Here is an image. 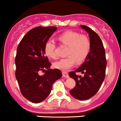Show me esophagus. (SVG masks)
Segmentation results:
<instances>
[{
  "label": "esophagus",
  "instance_id": "34e87169",
  "mask_svg": "<svg viewBox=\"0 0 121 121\" xmlns=\"http://www.w3.org/2000/svg\"><path fill=\"white\" fill-rule=\"evenodd\" d=\"M62 74H63V76L65 78H68L69 77V75H68V72H66V71H63L62 72Z\"/></svg>",
  "mask_w": 121,
  "mask_h": 121
}]
</instances>
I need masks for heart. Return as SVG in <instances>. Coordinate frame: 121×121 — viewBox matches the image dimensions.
Instances as JSON below:
<instances>
[{"mask_svg":"<svg viewBox=\"0 0 121 121\" xmlns=\"http://www.w3.org/2000/svg\"><path fill=\"white\" fill-rule=\"evenodd\" d=\"M60 43L67 46L66 57L61 59L54 63L56 68L62 71H67L72 68L77 61L81 63L85 60L91 52V44L89 38L74 31H66L59 35L57 38ZM55 43L52 40L46 42L44 52L47 57L56 59Z\"/></svg>","mask_w":121,"mask_h":121,"instance_id":"obj_1","label":"heart"}]
</instances>
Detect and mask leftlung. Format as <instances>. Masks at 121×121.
<instances>
[{"label":"left lung","mask_w":121,"mask_h":121,"mask_svg":"<svg viewBox=\"0 0 121 121\" xmlns=\"http://www.w3.org/2000/svg\"><path fill=\"white\" fill-rule=\"evenodd\" d=\"M89 33L91 44V52L80 67L69 75L75 80L76 86L69 91L71 95L79 100L88 99L96 95L105 78L107 61L105 50L99 35L89 26L81 25ZM81 72L83 77L76 74Z\"/></svg>","instance_id":"8db88e82"}]
</instances>
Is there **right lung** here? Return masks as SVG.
Returning <instances> with one entry per match:
<instances>
[{
  "mask_svg": "<svg viewBox=\"0 0 121 121\" xmlns=\"http://www.w3.org/2000/svg\"><path fill=\"white\" fill-rule=\"evenodd\" d=\"M56 26H37L32 28L18 44L15 62V77L22 95L34 103H41L50 95L53 84L62 76L60 69H50L52 65L45 56L44 47ZM40 71L45 72L40 75Z\"/></svg>",
  "mask_w": 121,
  "mask_h": 121,
  "instance_id": "obj_1",
  "label": "right lung"
}]
</instances>
